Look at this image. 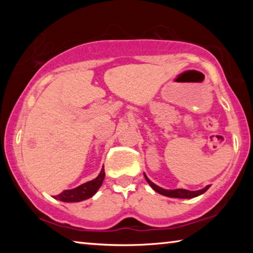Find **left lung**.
<instances>
[{
  "label": "left lung",
  "mask_w": 253,
  "mask_h": 253,
  "mask_svg": "<svg viewBox=\"0 0 253 253\" xmlns=\"http://www.w3.org/2000/svg\"><path fill=\"white\" fill-rule=\"evenodd\" d=\"M144 176L145 178H146L147 183L151 185V187L153 188L154 191H156L157 193H160L162 195L164 196H169V198H175V199H193V198H196V196H199L201 194L205 193L209 190V185L205 186L204 188H201V190H198V191H188V190H185V188H176V190H165V188L163 187H160L158 185H156V184H154L151 179H149L146 174L144 173Z\"/></svg>",
  "instance_id": "left-lung-1"
}]
</instances>
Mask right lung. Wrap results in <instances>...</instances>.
Returning <instances> with one entry per match:
<instances>
[{
  "mask_svg": "<svg viewBox=\"0 0 253 253\" xmlns=\"http://www.w3.org/2000/svg\"><path fill=\"white\" fill-rule=\"evenodd\" d=\"M104 178H105V169L102 168L99 175H98L95 179L81 184L80 186L72 188V190L63 191L61 194L55 195L54 199L62 201V202L72 203V202H81V201L92 198V196L97 193V191L100 188L102 182H104Z\"/></svg>",
  "mask_w": 253,
  "mask_h": 253,
  "instance_id": "1",
  "label": "right lung"
}]
</instances>
